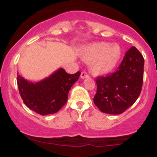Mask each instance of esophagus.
<instances>
[{
  "instance_id": "esophagus-1",
  "label": "esophagus",
  "mask_w": 157,
  "mask_h": 157,
  "mask_svg": "<svg viewBox=\"0 0 157 157\" xmlns=\"http://www.w3.org/2000/svg\"><path fill=\"white\" fill-rule=\"evenodd\" d=\"M89 77V75L86 72V71H82L80 75V78L81 79H85V78H87Z\"/></svg>"
}]
</instances>
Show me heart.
I'll use <instances>...</instances> for the list:
<instances>
[{
	"label": "heart",
	"mask_w": 157,
	"mask_h": 157,
	"mask_svg": "<svg viewBox=\"0 0 157 157\" xmlns=\"http://www.w3.org/2000/svg\"><path fill=\"white\" fill-rule=\"evenodd\" d=\"M122 56V48L117 44L99 42L84 46L82 58L90 62L91 71L96 75H104L116 67Z\"/></svg>",
	"instance_id": "b5f03b06"
}]
</instances>
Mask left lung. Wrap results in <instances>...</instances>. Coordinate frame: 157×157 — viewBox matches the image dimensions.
<instances>
[{"label":"left lung","instance_id":"1","mask_svg":"<svg viewBox=\"0 0 157 157\" xmlns=\"http://www.w3.org/2000/svg\"><path fill=\"white\" fill-rule=\"evenodd\" d=\"M144 58L134 46L125 53L117 71L96 78L94 102L102 112L120 114L136 102L143 83Z\"/></svg>","mask_w":157,"mask_h":157}]
</instances>
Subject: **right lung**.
<instances>
[{"mask_svg": "<svg viewBox=\"0 0 157 157\" xmlns=\"http://www.w3.org/2000/svg\"><path fill=\"white\" fill-rule=\"evenodd\" d=\"M80 75V71L69 75L60 68L49 77L33 83L17 74V87L25 105L45 116L57 113L66 103L68 92Z\"/></svg>", "mask_w": 157, "mask_h": 157, "instance_id": "1", "label": "right lung"}]
</instances>
